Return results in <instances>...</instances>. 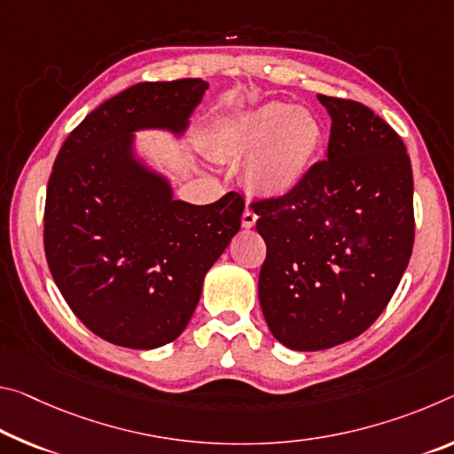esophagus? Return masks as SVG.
I'll use <instances>...</instances> for the list:
<instances>
[{
  "label": "esophagus",
  "instance_id": "esophagus-1",
  "mask_svg": "<svg viewBox=\"0 0 454 454\" xmlns=\"http://www.w3.org/2000/svg\"><path fill=\"white\" fill-rule=\"evenodd\" d=\"M256 218H258V215L254 214L253 207H247V210H244V214H242V226L244 228H253L256 224Z\"/></svg>",
  "mask_w": 454,
  "mask_h": 454
}]
</instances>
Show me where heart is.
I'll return each instance as SVG.
<instances>
[{"mask_svg": "<svg viewBox=\"0 0 454 454\" xmlns=\"http://www.w3.org/2000/svg\"><path fill=\"white\" fill-rule=\"evenodd\" d=\"M321 143V121L280 100L230 117L214 133V149L220 155H248L244 179L269 198L289 196L305 182Z\"/></svg>", "mask_w": 454, "mask_h": 454, "instance_id": "obj_1", "label": "heart"}]
</instances>
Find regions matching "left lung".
<instances>
[{
	"label": "left lung",
	"instance_id": "8db88e82",
	"mask_svg": "<svg viewBox=\"0 0 454 454\" xmlns=\"http://www.w3.org/2000/svg\"><path fill=\"white\" fill-rule=\"evenodd\" d=\"M327 160L289 196L253 204L266 242L258 299L285 348L319 351L376 321L414 244L412 165L398 133L356 100L317 95Z\"/></svg>",
	"mask_w": 454,
	"mask_h": 454
}]
</instances>
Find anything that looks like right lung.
I'll return each instance as SVG.
<instances>
[{"instance_id": "obj_1", "label": "right lung", "mask_w": 454, "mask_h": 454, "mask_svg": "<svg viewBox=\"0 0 454 454\" xmlns=\"http://www.w3.org/2000/svg\"><path fill=\"white\" fill-rule=\"evenodd\" d=\"M207 82H141L105 100L72 131L46 192L44 250L72 313L105 341L155 349L196 311L206 272L240 230L244 200H176L135 133L182 137Z\"/></svg>"}]
</instances>
